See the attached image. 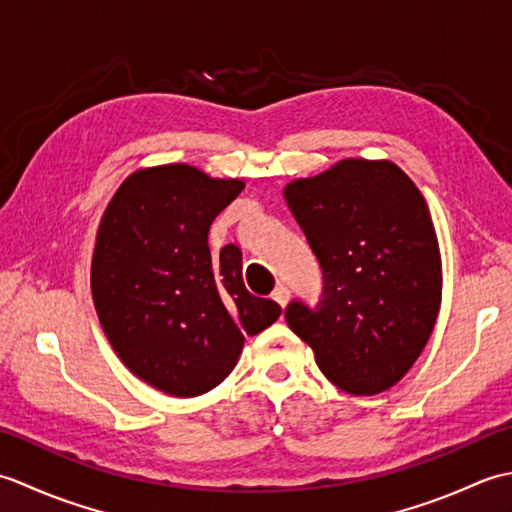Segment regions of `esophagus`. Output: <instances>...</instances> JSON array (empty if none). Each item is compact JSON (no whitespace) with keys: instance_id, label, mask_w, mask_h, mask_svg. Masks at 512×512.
<instances>
[{"instance_id":"34e87169","label":"esophagus","mask_w":512,"mask_h":512,"mask_svg":"<svg viewBox=\"0 0 512 512\" xmlns=\"http://www.w3.org/2000/svg\"><path fill=\"white\" fill-rule=\"evenodd\" d=\"M273 299L279 303L281 308H286L288 301H290V290H288L284 284H279V286L275 288V292H273Z\"/></svg>"}]
</instances>
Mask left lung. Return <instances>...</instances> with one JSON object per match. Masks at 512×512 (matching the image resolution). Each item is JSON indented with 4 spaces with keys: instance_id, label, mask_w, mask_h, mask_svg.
I'll return each mask as SVG.
<instances>
[{
    "instance_id": "8db88e82",
    "label": "left lung",
    "mask_w": 512,
    "mask_h": 512,
    "mask_svg": "<svg viewBox=\"0 0 512 512\" xmlns=\"http://www.w3.org/2000/svg\"><path fill=\"white\" fill-rule=\"evenodd\" d=\"M284 195L323 273L317 306L288 303L290 330L336 387L380 394L416 363L440 312L429 206L389 160L347 158L290 182Z\"/></svg>"
}]
</instances>
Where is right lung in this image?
I'll return each instance as SVG.
<instances>
[{"label":"right lung","mask_w":512,"mask_h":512,"mask_svg":"<svg viewBox=\"0 0 512 512\" xmlns=\"http://www.w3.org/2000/svg\"><path fill=\"white\" fill-rule=\"evenodd\" d=\"M244 189L189 165L132 173L107 204L92 257V297L103 332L132 374L191 398L233 372L244 334L281 308L250 295L242 250L213 259L209 228Z\"/></svg>","instance_id":"obj_1"}]
</instances>
